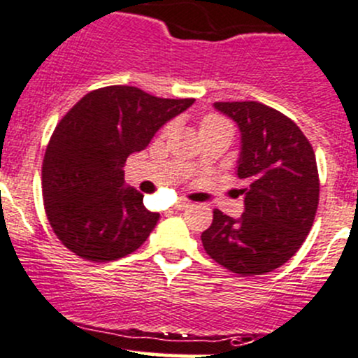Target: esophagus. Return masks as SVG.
<instances>
[{
    "mask_svg": "<svg viewBox=\"0 0 358 358\" xmlns=\"http://www.w3.org/2000/svg\"><path fill=\"white\" fill-rule=\"evenodd\" d=\"M187 206H189V201L179 200V201H176L174 208H176V210H184V208H187Z\"/></svg>",
    "mask_w": 358,
    "mask_h": 358,
    "instance_id": "obj_1",
    "label": "esophagus"
}]
</instances>
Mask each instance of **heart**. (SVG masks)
Instances as JSON below:
<instances>
[{
    "label": "heart",
    "instance_id": "b5f03b06",
    "mask_svg": "<svg viewBox=\"0 0 358 358\" xmlns=\"http://www.w3.org/2000/svg\"><path fill=\"white\" fill-rule=\"evenodd\" d=\"M219 122H224V120L217 119V117H208V119H206L203 122V125H206V124H219Z\"/></svg>",
    "mask_w": 358,
    "mask_h": 358
}]
</instances>
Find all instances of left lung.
Segmentation results:
<instances>
[{
	"mask_svg": "<svg viewBox=\"0 0 358 358\" xmlns=\"http://www.w3.org/2000/svg\"><path fill=\"white\" fill-rule=\"evenodd\" d=\"M238 125L236 176L245 182L243 215L213 212L205 252L239 275L281 267L303 245L319 205L315 153L293 120L257 101L213 103Z\"/></svg>",
	"mask_w": 358,
	"mask_h": 358,
	"instance_id": "left-lung-1",
	"label": "left lung"
}]
</instances>
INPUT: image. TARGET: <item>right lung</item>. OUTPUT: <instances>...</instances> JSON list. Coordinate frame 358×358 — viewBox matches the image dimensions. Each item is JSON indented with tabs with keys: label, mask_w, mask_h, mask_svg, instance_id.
Wrapping results in <instances>:
<instances>
[{
	"label": "right lung",
	"mask_w": 358,
	"mask_h": 358,
	"mask_svg": "<svg viewBox=\"0 0 358 358\" xmlns=\"http://www.w3.org/2000/svg\"><path fill=\"white\" fill-rule=\"evenodd\" d=\"M193 103L108 86L87 93L60 120L44 155L43 198L55 234L70 252L112 262L148 239L160 213L125 184V160Z\"/></svg>",
	"instance_id": "add662e5"
}]
</instances>
